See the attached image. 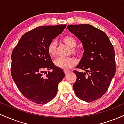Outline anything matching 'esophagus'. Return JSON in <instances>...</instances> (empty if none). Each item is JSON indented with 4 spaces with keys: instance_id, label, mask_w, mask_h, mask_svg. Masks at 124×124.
I'll return each mask as SVG.
<instances>
[{
    "instance_id": "obj_1",
    "label": "esophagus",
    "mask_w": 124,
    "mask_h": 124,
    "mask_svg": "<svg viewBox=\"0 0 124 124\" xmlns=\"http://www.w3.org/2000/svg\"><path fill=\"white\" fill-rule=\"evenodd\" d=\"M64 72H65V75H68V74L70 73V70H64Z\"/></svg>"
}]
</instances>
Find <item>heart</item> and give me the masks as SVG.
Instances as JSON below:
<instances>
[{
  "label": "heart",
  "mask_w": 124,
  "mask_h": 124,
  "mask_svg": "<svg viewBox=\"0 0 124 124\" xmlns=\"http://www.w3.org/2000/svg\"><path fill=\"white\" fill-rule=\"evenodd\" d=\"M62 41L64 44H66L68 47L70 48V53H72L75 55H79L80 51L75 48L77 45V42L75 38L71 36H66L63 38ZM56 46H57V44L55 40L51 41L48 44V52L50 56H55L56 53ZM76 63V60L72 57H58L54 61V64L55 66L64 70L70 69V68L74 66Z\"/></svg>",
  "instance_id": "obj_1"
}]
</instances>
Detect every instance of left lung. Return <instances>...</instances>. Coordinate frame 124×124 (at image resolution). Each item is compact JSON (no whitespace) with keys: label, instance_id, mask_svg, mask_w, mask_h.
<instances>
[{"label":"left lung","instance_id":"1","mask_svg":"<svg viewBox=\"0 0 124 124\" xmlns=\"http://www.w3.org/2000/svg\"><path fill=\"white\" fill-rule=\"evenodd\" d=\"M68 30L83 44V57L74 70L73 90L79 99L92 102L106 93L116 73L115 51L106 34L90 24L69 25Z\"/></svg>","mask_w":124,"mask_h":124}]
</instances>
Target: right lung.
Returning <instances> with one entry per match:
<instances>
[{"instance_id":"add662e5","label":"right lung","mask_w":124,"mask_h":124,"mask_svg":"<svg viewBox=\"0 0 124 124\" xmlns=\"http://www.w3.org/2000/svg\"><path fill=\"white\" fill-rule=\"evenodd\" d=\"M66 27L45 25L28 31L12 51L13 79L21 94L34 103L45 104L52 100L57 93L58 84L65 76L63 70L52 62L48 45ZM51 69L52 72H45Z\"/></svg>"}]
</instances>
